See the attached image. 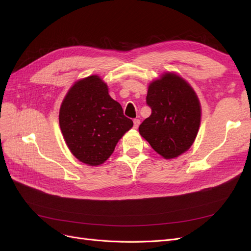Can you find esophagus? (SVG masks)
Returning a JSON list of instances; mask_svg holds the SVG:
<instances>
[{
  "instance_id": "esophagus-1",
  "label": "esophagus",
  "mask_w": 251,
  "mask_h": 251,
  "mask_svg": "<svg viewBox=\"0 0 251 251\" xmlns=\"http://www.w3.org/2000/svg\"><path fill=\"white\" fill-rule=\"evenodd\" d=\"M133 123H134V127L135 128H138V126L140 125V120L139 119H134Z\"/></svg>"
}]
</instances>
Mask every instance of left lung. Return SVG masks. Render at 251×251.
Wrapping results in <instances>:
<instances>
[{
  "label": "left lung",
  "instance_id": "1",
  "mask_svg": "<svg viewBox=\"0 0 251 251\" xmlns=\"http://www.w3.org/2000/svg\"><path fill=\"white\" fill-rule=\"evenodd\" d=\"M151 116L139 133L159 155L172 159L186 151L199 131L201 105L189 83L177 74L165 73L149 86Z\"/></svg>",
  "mask_w": 251,
  "mask_h": 251
}]
</instances>
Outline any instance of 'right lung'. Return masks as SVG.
I'll use <instances>...</instances> for the list:
<instances>
[{
	"instance_id": "obj_1",
	"label": "right lung",
	"mask_w": 251,
	"mask_h": 251,
	"mask_svg": "<svg viewBox=\"0 0 251 251\" xmlns=\"http://www.w3.org/2000/svg\"><path fill=\"white\" fill-rule=\"evenodd\" d=\"M59 126L71 153L82 163L93 166L112 155L133 121L111 98L107 83L91 75L68 91L60 105Z\"/></svg>"
}]
</instances>
